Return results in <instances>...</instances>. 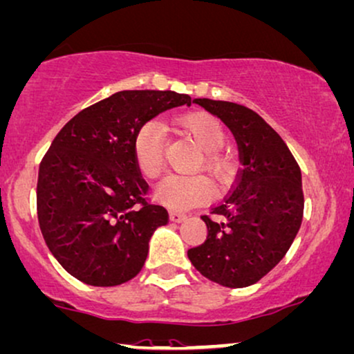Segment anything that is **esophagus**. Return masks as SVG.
<instances>
[{"label":"esophagus","instance_id":"1","mask_svg":"<svg viewBox=\"0 0 354 354\" xmlns=\"http://www.w3.org/2000/svg\"><path fill=\"white\" fill-rule=\"evenodd\" d=\"M169 220L172 221V223H180V221L185 220V215L180 212H170L169 213Z\"/></svg>","mask_w":354,"mask_h":354}]
</instances>
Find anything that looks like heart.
<instances>
[{
	"label": "heart",
	"instance_id": "1",
	"mask_svg": "<svg viewBox=\"0 0 354 354\" xmlns=\"http://www.w3.org/2000/svg\"><path fill=\"white\" fill-rule=\"evenodd\" d=\"M174 124L182 133L197 142L202 149L198 167H205L213 177L225 178L228 174V162L220 149L225 146L226 133L220 121L210 113L190 111L174 118ZM164 131L156 121L142 123L131 141L134 164L142 177L154 178L159 176L164 164ZM215 195L212 182L205 176H176L170 174L159 180L152 190L157 203L170 210H189L208 203Z\"/></svg>",
	"mask_w": 354,
	"mask_h": 354
}]
</instances>
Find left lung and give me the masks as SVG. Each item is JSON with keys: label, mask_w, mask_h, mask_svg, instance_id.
Here are the masks:
<instances>
[{"label": "left lung", "mask_w": 354, "mask_h": 354, "mask_svg": "<svg viewBox=\"0 0 354 354\" xmlns=\"http://www.w3.org/2000/svg\"><path fill=\"white\" fill-rule=\"evenodd\" d=\"M195 103L231 129L241 169L212 216H202L208 231L205 243L187 254L202 276L220 286H252L276 268L297 236L302 174L287 144L256 111L208 98Z\"/></svg>", "instance_id": "1"}]
</instances>
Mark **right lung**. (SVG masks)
Listing matches in <instances>:
<instances>
[{
  "instance_id": "1",
  "label": "right lung",
  "mask_w": 354,
  "mask_h": 354,
  "mask_svg": "<svg viewBox=\"0 0 354 354\" xmlns=\"http://www.w3.org/2000/svg\"><path fill=\"white\" fill-rule=\"evenodd\" d=\"M189 95L118 91L82 110L59 131L42 157L37 218L47 248L78 281L113 287L136 277L149 239L169 213L147 202L149 185L134 164L131 141L142 123Z\"/></svg>"
}]
</instances>
